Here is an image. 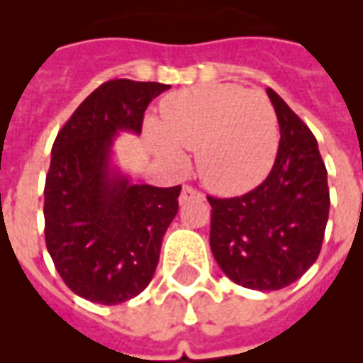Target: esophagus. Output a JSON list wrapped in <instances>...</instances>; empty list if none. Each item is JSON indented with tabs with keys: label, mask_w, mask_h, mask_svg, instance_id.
I'll return each mask as SVG.
<instances>
[{
	"label": "esophagus",
	"mask_w": 363,
	"mask_h": 363,
	"mask_svg": "<svg viewBox=\"0 0 363 363\" xmlns=\"http://www.w3.org/2000/svg\"><path fill=\"white\" fill-rule=\"evenodd\" d=\"M194 199H205V196L201 192H198V190H196V188H192V186L182 188L181 198H179V201L184 205V203H188V201H194Z\"/></svg>",
	"instance_id": "1"
}]
</instances>
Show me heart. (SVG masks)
Here are the masks:
<instances>
[{"label": "heart", "instance_id": "b5f03b06", "mask_svg": "<svg viewBox=\"0 0 363 363\" xmlns=\"http://www.w3.org/2000/svg\"><path fill=\"white\" fill-rule=\"evenodd\" d=\"M160 158L177 169L184 150H198L201 181L218 194H241L264 181L279 150V124L269 99L235 84H207L167 96L162 122H147Z\"/></svg>", "mask_w": 363, "mask_h": 363}]
</instances>
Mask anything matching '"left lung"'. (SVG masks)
Listing matches in <instances>:
<instances>
[{
  "label": "left lung",
  "instance_id": "left-lung-1",
  "mask_svg": "<svg viewBox=\"0 0 363 363\" xmlns=\"http://www.w3.org/2000/svg\"><path fill=\"white\" fill-rule=\"evenodd\" d=\"M281 143L259 186L239 198H207L211 250L235 284L271 292L315 264L330 215L328 171L315 135L284 99L267 88Z\"/></svg>",
  "mask_w": 363,
  "mask_h": 363
}]
</instances>
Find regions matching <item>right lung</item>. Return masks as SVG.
<instances>
[{
  "label": "right lung",
  "mask_w": 363,
  "mask_h": 363,
  "mask_svg": "<svg viewBox=\"0 0 363 363\" xmlns=\"http://www.w3.org/2000/svg\"><path fill=\"white\" fill-rule=\"evenodd\" d=\"M167 88L130 79L104 82L52 145L45 241L71 292L92 303H124L148 286L179 211L181 186L133 184L111 164L115 137L121 131L139 135L148 104Z\"/></svg>",
  "instance_id": "add662e5"
}]
</instances>
